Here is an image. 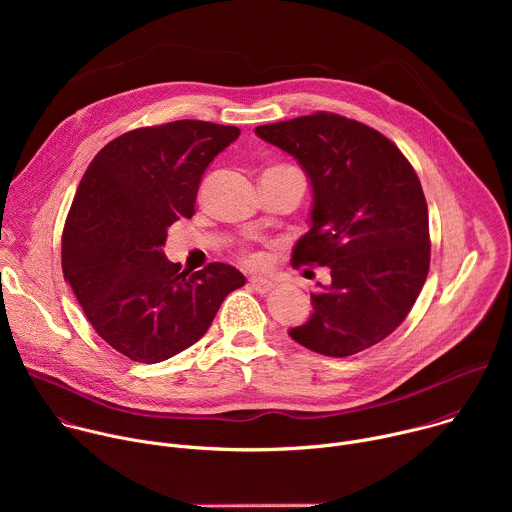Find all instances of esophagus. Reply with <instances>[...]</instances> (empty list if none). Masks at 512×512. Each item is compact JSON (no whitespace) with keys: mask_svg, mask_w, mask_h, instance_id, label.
<instances>
[{"mask_svg":"<svg viewBox=\"0 0 512 512\" xmlns=\"http://www.w3.org/2000/svg\"><path fill=\"white\" fill-rule=\"evenodd\" d=\"M249 285H251V289L257 291V294H267V291L273 287V283H271L269 279L257 277V275H253V277L249 279Z\"/></svg>","mask_w":512,"mask_h":512,"instance_id":"obj_1","label":"esophagus"}]
</instances>
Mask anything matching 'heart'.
<instances>
[{
	"label": "heart",
	"mask_w": 512,
	"mask_h": 512,
	"mask_svg": "<svg viewBox=\"0 0 512 512\" xmlns=\"http://www.w3.org/2000/svg\"><path fill=\"white\" fill-rule=\"evenodd\" d=\"M247 261H249L251 265H259V263H263V255H257V253L247 255Z\"/></svg>",
	"instance_id": "1"
}]
</instances>
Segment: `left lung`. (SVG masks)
Wrapping results in <instances>:
<instances>
[{"instance_id":"8db88e82","label":"left lung","mask_w":512,"mask_h":512,"mask_svg":"<svg viewBox=\"0 0 512 512\" xmlns=\"http://www.w3.org/2000/svg\"><path fill=\"white\" fill-rule=\"evenodd\" d=\"M255 133L310 178V231L294 247V265L328 267L332 277L312 294L310 320L289 336L336 358L375 346L407 318L429 271L427 202L415 170L383 133L336 113Z\"/></svg>"}]
</instances>
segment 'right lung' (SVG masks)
Returning <instances> with one entry per match:
<instances>
[{"label": "right lung", "mask_w": 512, "mask_h": 512, "mask_svg": "<svg viewBox=\"0 0 512 512\" xmlns=\"http://www.w3.org/2000/svg\"><path fill=\"white\" fill-rule=\"evenodd\" d=\"M241 129L182 119L127 131L93 158L62 231V273L97 334L135 362L194 342L245 275L227 263L190 273L164 255L168 229L194 214L208 164Z\"/></svg>", "instance_id": "obj_1"}]
</instances>
